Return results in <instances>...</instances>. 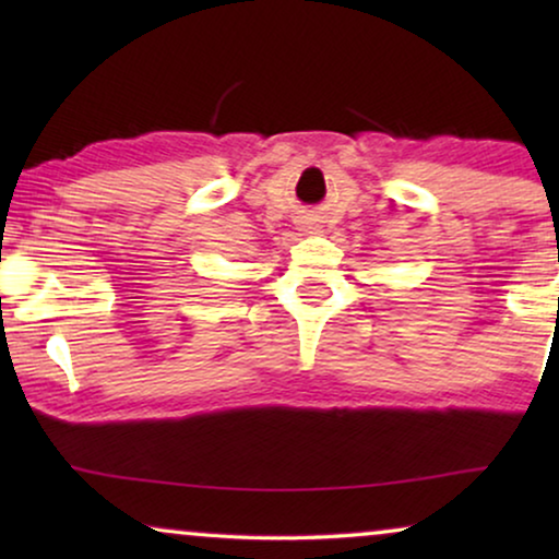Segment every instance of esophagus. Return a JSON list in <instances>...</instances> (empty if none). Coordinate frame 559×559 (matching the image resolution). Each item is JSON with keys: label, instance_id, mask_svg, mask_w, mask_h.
<instances>
[{"label": "esophagus", "instance_id": "1", "mask_svg": "<svg viewBox=\"0 0 559 559\" xmlns=\"http://www.w3.org/2000/svg\"><path fill=\"white\" fill-rule=\"evenodd\" d=\"M316 221H312V218H302L300 221V231H305V234H312V231H316Z\"/></svg>", "mask_w": 559, "mask_h": 559}]
</instances>
